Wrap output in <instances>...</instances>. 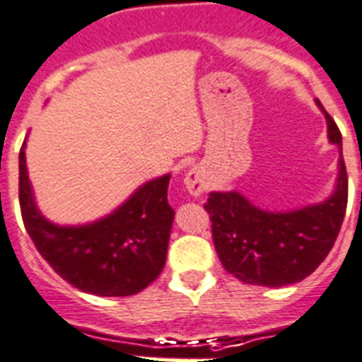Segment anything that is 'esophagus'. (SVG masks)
<instances>
[{"label": "esophagus", "instance_id": "34e87169", "mask_svg": "<svg viewBox=\"0 0 362 362\" xmlns=\"http://www.w3.org/2000/svg\"><path fill=\"white\" fill-rule=\"evenodd\" d=\"M185 187L192 196H199L203 194V190L209 187V177L207 172L203 166H192V168L188 170L187 175H185Z\"/></svg>", "mask_w": 362, "mask_h": 362}]
</instances>
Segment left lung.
Segmentation results:
<instances>
[{"label":"left lung","mask_w":362,"mask_h":362,"mask_svg":"<svg viewBox=\"0 0 362 362\" xmlns=\"http://www.w3.org/2000/svg\"><path fill=\"white\" fill-rule=\"evenodd\" d=\"M327 140L340 151L329 198L291 211H268L238 190H214L203 205L211 214L213 240L223 268L247 285L285 286L310 276L335 244L348 203L342 134L320 101Z\"/></svg>","instance_id":"obj_1"}]
</instances>
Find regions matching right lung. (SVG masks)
Wrapping results in <instances>:
<instances>
[{
  "mask_svg": "<svg viewBox=\"0 0 362 362\" xmlns=\"http://www.w3.org/2000/svg\"><path fill=\"white\" fill-rule=\"evenodd\" d=\"M20 149V209L25 229L49 267L76 288L95 296H133L163 272L174 209L168 203L170 174L149 179L105 216L62 226L37 205Z\"/></svg>",
  "mask_w": 362,
  "mask_h": 362,
  "instance_id": "1",
  "label": "right lung"
}]
</instances>
